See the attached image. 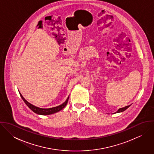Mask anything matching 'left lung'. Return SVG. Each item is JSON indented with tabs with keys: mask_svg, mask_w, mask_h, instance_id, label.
<instances>
[{
	"mask_svg": "<svg viewBox=\"0 0 154 154\" xmlns=\"http://www.w3.org/2000/svg\"><path fill=\"white\" fill-rule=\"evenodd\" d=\"M129 107H130V106H126V107H125L120 108V109H119V110H117V111L116 112H114V113H118V112H123V111H125V110H126L127 109H128Z\"/></svg>",
	"mask_w": 154,
	"mask_h": 154,
	"instance_id": "8db88e82",
	"label": "left lung"
}]
</instances>
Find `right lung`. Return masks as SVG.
I'll return each mask as SVG.
<instances>
[{
    "mask_svg": "<svg viewBox=\"0 0 154 154\" xmlns=\"http://www.w3.org/2000/svg\"><path fill=\"white\" fill-rule=\"evenodd\" d=\"M20 94L21 97V98L23 100V101L25 102V103L26 104V105L32 110L33 112H34L35 113L37 114H40V115H50V114H52L54 113H56L60 110H62L63 108H65L66 107L67 102H68V100L69 98V96L67 97V98L66 99V101L62 104L61 105H59L57 107H52V108H49V109H42V108H40L38 107H36L34 105H32V104L29 103V102H28L22 95V94L20 92Z\"/></svg>",
    "mask_w": 154,
    "mask_h": 154,
    "instance_id": "add662e5",
    "label": "right lung"
}]
</instances>
